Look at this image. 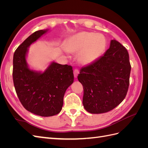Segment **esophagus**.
<instances>
[{"label":"esophagus","instance_id":"34e87169","mask_svg":"<svg viewBox=\"0 0 148 148\" xmlns=\"http://www.w3.org/2000/svg\"><path fill=\"white\" fill-rule=\"evenodd\" d=\"M79 73V71L78 69H75L73 71V74H74V77L75 78H77L78 75Z\"/></svg>","mask_w":148,"mask_h":148}]
</instances>
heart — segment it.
I'll return each mask as SVG.
<instances>
[{
	"instance_id": "heart-1",
	"label": "heart",
	"mask_w": 148,
	"mask_h": 148,
	"mask_svg": "<svg viewBox=\"0 0 148 148\" xmlns=\"http://www.w3.org/2000/svg\"><path fill=\"white\" fill-rule=\"evenodd\" d=\"M106 47V41L102 35L87 31L71 36L65 46L69 52H80L78 60L83 65H89L96 60L104 53Z\"/></svg>"
}]
</instances>
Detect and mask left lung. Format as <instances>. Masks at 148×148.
Here are the masks:
<instances>
[{
	"label": "left lung",
	"mask_w": 148,
	"mask_h": 148,
	"mask_svg": "<svg viewBox=\"0 0 148 148\" xmlns=\"http://www.w3.org/2000/svg\"><path fill=\"white\" fill-rule=\"evenodd\" d=\"M130 71L126 48L112 40L104 55L80 70L78 79L83 87L84 109L91 114H102L119 105L127 95Z\"/></svg>",
	"instance_id": "left-lung-1"
}]
</instances>
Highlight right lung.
<instances>
[{
    "instance_id": "right-lung-1",
    "label": "right lung",
    "mask_w": 148,
    "mask_h": 148,
    "mask_svg": "<svg viewBox=\"0 0 148 148\" xmlns=\"http://www.w3.org/2000/svg\"><path fill=\"white\" fill-rule=\"evenodd\" d=\"M48 29L35 31L18 47L13 59V80L18 97L25 108L42 117L59 114L65 92L73 83L72 66L52 62L43 73L30 70L26 60L28 47Z\"/></svg>"
}]
</instances>
